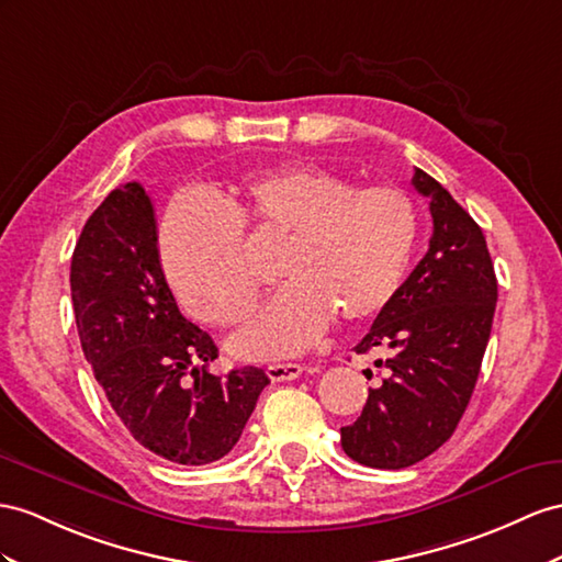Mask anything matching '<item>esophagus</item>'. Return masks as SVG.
I'll return each mask as SVG.
<instances>
[{"label": "esophagus", "instance_id": "obj_1", "mask_svg": "<svg viewBox=\"0 0 562 562\" xmlns=\"http://www.w3.org/2000/svg\"><path fill=\"white\" fill-rule=\"evenodd\" d=\"M301 370L304 368H301L299 363H272V366H268L266 372L272 382H290L301 375Z\"/></svg>", "mask_w": 562, "mask_h": 562}]
</instances>
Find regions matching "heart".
<instances>
[{
	"label": "heart",
	"mask_w": 562,
	"mask_h": 562,
	"mask_svg": "<svg viewBox=\"0 0 562 562\" xmlns=\"http://www.w3.org/2000/svg\"><path fill=\"white\" fill-rule=\"evenodd\" d=\"M286 239V280L256 318L229 339L239 358L290 356L318 339L333 315L372 321L396 299L420 233L418 206L396 187H358L315 166L254 172L221 204L182 194L166 211L161 256L182 306L201 323L227 327L258 296L244 227Z\"/></svg>",
	"instance_id": "heart-1"
}]
</instances>
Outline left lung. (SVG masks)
I'll return each mask as SVG.
<instances>
[{"label":"left lung","instance_id":"8db88e82","mask_svg":"<svg viewBox=\"0 0 562 562\" xmlns=\"http://www.w3.org/2000/svg\"><path fill=\"white\" fill-rule=\"evenodd\" d=\"M413 187L429 199V249L401 284L356 353L386 378L370 390L361 418L341 427V449L356 463L401 470L451 439L470 404L492 335L498 284L482 227L443 187L415 168Z\"/></svg>","mask_w":562,"mask_h":562}]
</instances>
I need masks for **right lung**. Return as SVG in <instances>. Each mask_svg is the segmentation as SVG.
Masks as SVG:
<instances>
[{
	"label": "right lung",
	"instance_id": "obj_1",
	"mask_svg": "<svg viewBox=\"0 0 562 562\" xmlns=\"http://www.w3.org/2000/svg\"><path fill=\"white\" fill-rule=\"evenodd\" d=\"M82 353L125 429L151 453L206 465L233 451L270 382L261 368L215 378L218 347L180 313L166 282L154 204L139 182L113 190L70 261Z\"/></svg>",
	"mask_w": 562,
	"mask_h": 562
}]
</instances>
